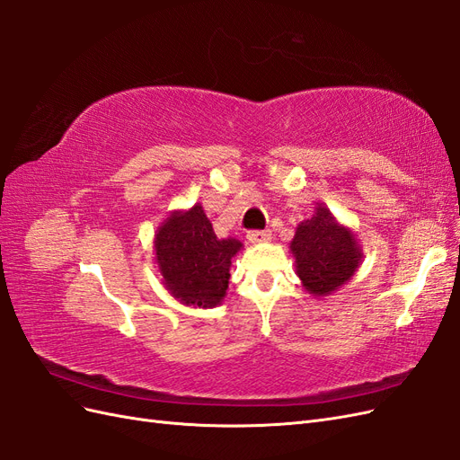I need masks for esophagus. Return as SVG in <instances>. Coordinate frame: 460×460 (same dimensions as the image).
I'll return each mask as SVG.
<instances>
[{
    "mask_svg": "<svg viewBox=\"0 0 460 460\" xmlns=\"http://www.w3.org/2000/svg\"><path fill=\"white\" fill-rule=\"evenodd\" d=\"M272 234L269 230H252L247 232V240L252 243H264V242H270Z\"/></svg>",
    "mask_w": 460,
    "mask_h": 460,
    "instance_id": "obj_1",
    "label": "esophagus"
}]
</instances>
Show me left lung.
<instances>
[{
    "mask_svg": "<svg viewBox=\"0 0 460 460\" xmlns=\"http://www.w3.org/2000/svg\"><path fill=\"white\" fill-rule=\"evenodd\" d=\"M289 252L305 291L314 297L338 291L363 262V249L351 228L343 226L323 203L314 207L311 218L297 225Z\"/></svg>",
    "mask_w": 460,
    "mask_h": 460,
    "instance_id": "8db88e82",
    "label": "left lung"
}]
</instances>
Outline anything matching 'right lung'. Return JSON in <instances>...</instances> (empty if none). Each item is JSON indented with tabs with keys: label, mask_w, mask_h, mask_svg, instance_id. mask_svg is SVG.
Returning a JSON list of instances; mask_svg holds the SVG:
<instances>
[{
	"label": "right lung",
	"mask_w": 460,
	"mask_h": 460,
	"mask_svg": "<svg viewBox=\"0 0 460 460\" xmlns=\"http://www.w3.org/2000/svg\"><path fill=\"white\" fill-rule=\"evenodd\" d=\"M243 247L217 238L201 203L166 217L155 232V262L169 294L188 307L211 309L226 297L232 259Z\"/></svg>",
	"instance_id": "add662e5"
}]
</instances>
